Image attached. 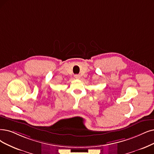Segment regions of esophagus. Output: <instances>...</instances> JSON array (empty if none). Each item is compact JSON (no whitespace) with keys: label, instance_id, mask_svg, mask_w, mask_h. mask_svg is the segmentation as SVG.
I'll use <instances>...</instances> for the list:
<instances>
[{"label":"esophagus","instance_id":"obj_1","mask_svg":"<svg viewBox=\"0 0 154 154\" xmlns=\"http://www.w3.org/2000/svg\"><path fill=\"white\" fill-rule=\"evenodd\" d=\"M75 78L76 79H79V78H80V76H79V75H75Z\"/></svg>","mask_w":154,"mask_h":154}]
</instances>
